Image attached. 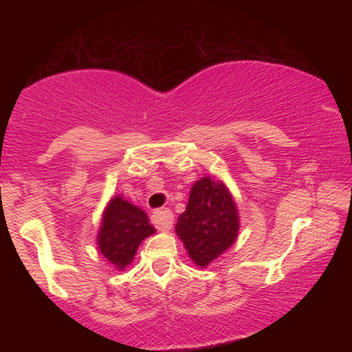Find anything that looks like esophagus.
<instances>
[{
	"label": "esophagus",
	"mask_w": 352,
	"mask_h": 352,
	"mask_svg": "<svg viewBox=\"0 0 352 352\" xmlns=\"http://www.w3.org/2000/svg\"><path fill=\"white\" fill-rule=\"evenodd\" d=\"M152 223L155 228L160 231H169L174 225V214L170 210L164 208V210H157L152 214Z\"/></svg>",
	"instance_id": "34e87169"
}]
</instances>
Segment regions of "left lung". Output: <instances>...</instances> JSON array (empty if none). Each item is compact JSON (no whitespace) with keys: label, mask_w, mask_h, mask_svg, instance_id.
<instances>
[{"label":"left lung","mask_w":352,"mask_h":352,"mask_svg":"<svg viewBox=\"0 0 352 352\" xmlns=\"http://www.w3.org/2000/svg\"><path fill=\"white\" fill-rule=\"evenodd\" d=\"M175 233L199 267L210 265L226 252L239 233V214L228 188L211 177L195 182L186 211L177 220Z\"/></svg>","instance_id":"obj_1"}]
</instances>
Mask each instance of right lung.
<instances>
[{"mask_svg": "<svg viewBox=\"0 0 352 352\" xmlns=\"http://www.w3.org/2000/svg\"><path fill=\"white\" fill-rule=\"evenodd\" d=\"M155 233L147 214L141 208L113 197L102 214L98 233V250L118 270H124L133 261L140 243Z\"/></svg>", "mask_w": 352, "mask_h": 352, "instance_id": "add662e5", "label": "right lung"}]
</instances>
